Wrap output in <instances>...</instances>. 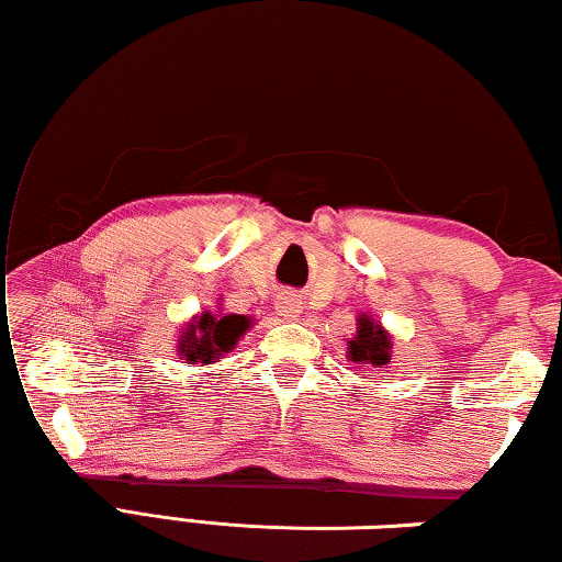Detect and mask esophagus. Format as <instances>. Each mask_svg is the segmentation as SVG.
Wrapping results in <instances>:
<instances>
[{
  "label": "esophagus",
  "instance_id": "esophagus-1",
  "mask_svg": "<svg viewBox=\"0 0 562 562\" xmlns=\"http://www.w3.org/2000/svg\"><path fill=\"white\" fill-rule=\"evenodd\" d=\"M278 315H280V317H288V319L300 315V300L294 297L292 292H282V294H280V300H278Z\"/></svg>",
  "mask_w": 562,
  "mask_h": 562
}]
</instances>
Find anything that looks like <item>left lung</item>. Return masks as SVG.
Masks as SVG:
<instances>
[{
    "instance_id": "left-lung-1",
    "label": "left lung",
    "mask_w": 562,
    "mask_h": 562,
    "mask_svg": "<svg viewBox=\"0 0 562 562\" xmlns=\"http://www.w3.org/2000/svg\"><path fill=\"white\" fill-rule=\"evenodd\" d=\"M389 349H392V341H389L386 331L379 327L376 322L369 319L367 315L359 317L357 337L349 341L351 361H359V364L382 367L389 361Z\"/></svg>"
}]
</instances>
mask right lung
Wrapping results in <instances>:
<instances>
[{"label": "right lung", "instance_id": "right-lung-1", "mask_svg": "<svg viewBox=\"0 0 562 562\" xmlns=\"http://www.w3.org/2000/svg\"><path fill=\"white\" fill-rule=\"evenodd\" d=\"M250 325V319L243 315H225L215 317L211 312H203L201 317L193 319L180 337L178 355L188 359V364H211L213 359H221L225 351H231L243 331Z\"/></svg>", "mask_w": 562, "mask_h": 562}]
</instances>
